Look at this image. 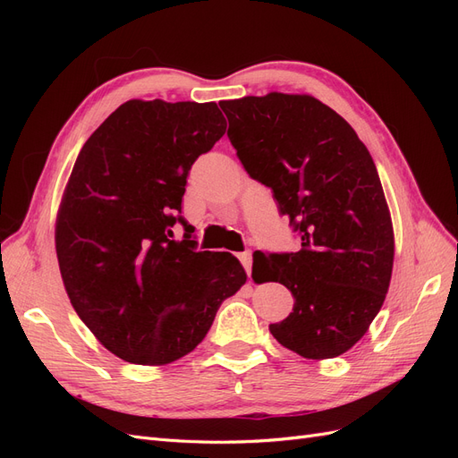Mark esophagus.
I'll use <instances>...</instances> for the list:
<instances>
[{"mask_svg":"<svg viewBox=\"0 0 458 458\" xmlns=\"http://www.w3.org/2000/svg\"><path fill=\"white\" fill-rule=\"evenodd\" d=\"M239 259H241V263H242L244 269H246V275L250 276V273H252V252H250V250L241 252V254H239Z\"/></svg>","mask_w":458,"mask_h":458,"instance_id":"esophagus-1","label":"esophagus"}]
</instances>
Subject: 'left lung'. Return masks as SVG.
<instances>
[{"label":"left lung","mask_w":458,"mask_h":458,"mask_svg":"<svg viewBox=\"0 0 458 458\" xmlns=\"http://www.w3.org/2000/svg\"><path fill=\"white\" fill-rule=\"evenodd\" d=\"M219 106L244 170L273 191L301 239L298 252L254 254V281H279L294 296L271 335L306 359L338 357L365 336L392 279V216L370 152L311 95L273 91Z\"/></svg>","instance_id":"left-lung-1"}]
</instances>
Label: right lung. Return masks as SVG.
Segmentation results:
<instances>
[{
  "label": "right lung",
  "instance_id": "add662e5",
  "mask_svg": "<svg viewBox=\"0 0 458 458\" xmlns=\"http://www.w3.org/2000/svg\"><path fill=\"white\" fill-rule=\"evenodd\" d=\"M225 128L216 103L131 99L76 158L55 227L61 276L78 317L123 361L191 353L246 283L233 254L197 252L179 216L191 165ZM175 223L183 242L173 241Z\"/></svg>",
  "mask_w": 458,
  "mask_h": 458
}]
</instances>
